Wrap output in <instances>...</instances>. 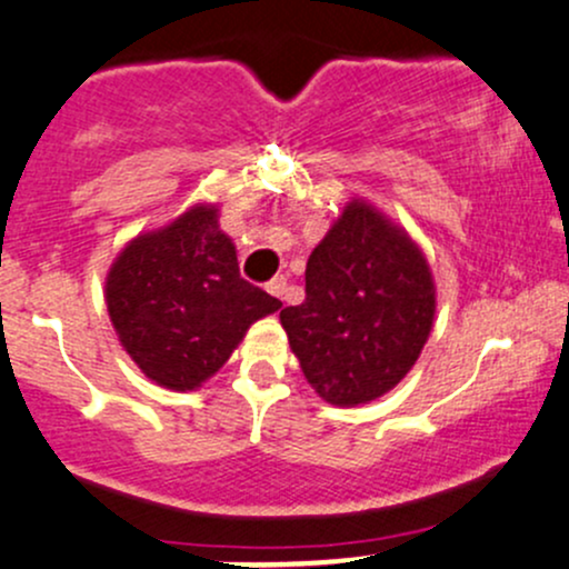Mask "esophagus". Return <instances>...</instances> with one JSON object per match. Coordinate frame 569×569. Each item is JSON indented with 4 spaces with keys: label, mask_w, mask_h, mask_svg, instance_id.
Instances as JSON below:
<instances>
[{
    "label": "esophagus",
    "mask_w": 569,
    "mask_h": 569,
    "mask_svg": "<svg viewBox=\"0 0 569 569\" xmlns=\"http://www.w3.org/2000/svg\"><path fill=\"white\" fill-rule=\"evenodd\" d=\"M267 291H270L272 297H278V299H283V295H286V278H272L270 283L264 286Z\"/></svg>",
    "instance_id": "34e87169"
}]
</instances>
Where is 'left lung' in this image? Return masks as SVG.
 <instances>
[{"label":"left lung","mask_w":569,"mask_h":569,"mask_svg":"<svg viewBox=\"0 0 569 569\" xmlns=\"http://www.w3.org/2000/svg\"><path fill=\"white\" fill-rule=\"evenodd\" d=\"M435 308V278L418 242L353 197L310 253L305 302L280 310V323L316 395L356 408L413 370Z\"/></svg>","instance_id":"left-lung-1"}]
</instances>
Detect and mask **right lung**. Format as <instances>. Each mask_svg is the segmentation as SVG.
I'll list each match as a JSON object with an SVG mask.
<instances>
[{
    "mask_svg": "<svg viewBox=\"0 0 569 569\" xmlns=\"http://www.w3.org/2000/svg\"><path fill=\"white\" fill-rule=\"evenodd\" d=\"M216 202L140 232L112 259L104 305L123 351L156 386L193 391L216 376L251 323L280 299L240 278Z\"/></svg>",
    "mask_w": 569,
    "mask_h": 569,
    "instance_id": "obj_1",
    "label": "right lung"
}]
</instances>
